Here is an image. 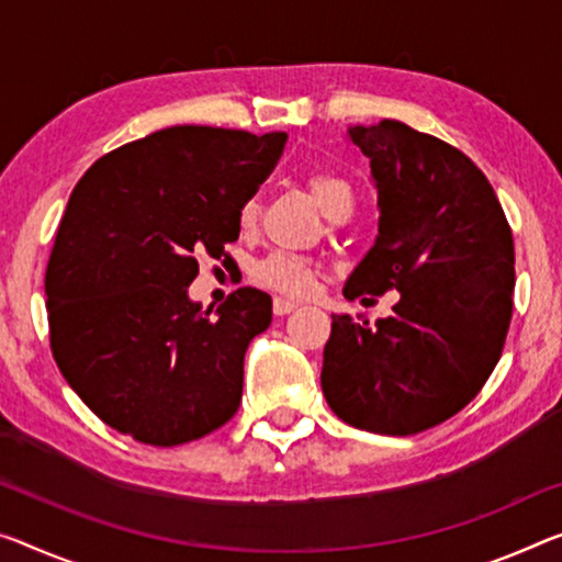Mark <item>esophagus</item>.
Segmentation results:
<instances>
[{"instance_id":"esophagus-1","label":"esophagus","mask_w":562,"mask_h":562,"mask_svg":"<svg viewBox=\"0 0 562 562\" xmlns=\"http://www.w3.org/2000/svg\"><path fill=\"white\" fill-rule=\"evenodd\" d=\"M293 308H299L296 301H291V299H283V296H276V299H273V314H276V316L291 314Z\"/></svg>"}]
</instances>
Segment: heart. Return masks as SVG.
<instances>
[{"label": "heart", "instance_id": "obj_1", "mask_svg": "<svg viewBox=\"0 0 562 562\" xmlns=\"http://www.w3.org/2000/svg\"><path fill=\"white\" fill-rule=\"evenodd\" d=\"M308 191L316 198V203L322 205V211L334 221L339 218V215H351L353 201H357L353 186L334 170L311 172ZM258 211H261L258 198L248 195L246 201L238 205V226L254 228L258 221ZM316 276L318 266L311 261L308 256L291 251H271L254 266V279L261 283V286L281 291L286 293V296H306V293L314 289Z\"/></svg>", "mask_w": 562, "mask_h": 562}]
</instances>
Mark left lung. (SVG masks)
<instances>
[{"label": "left lung", "instance_id": "8db88e82", "mask_svg": "<svg viewBox=\"0 0 562 562\" xmlns=\"http://www.w3.org/2000/svg\"><path fill=\"white\" fill-rule=\"evenodd\" d=\"M379 191V238L344 296L400 291L390 318L331 316L322 390L347 425L409 437L480 394L513 318L515 244L490 180L400 120L349 127Z\"/></svg>", "mask_w": 562, "mask_h": 562}]
</instances>
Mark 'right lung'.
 <instances>
[{"label": "right lung", "mask_w": 562, "mask_h": 562, "mask_svg": "<svg viewBox=\"0 0 562 562\" xmlns=\"http://www.w3.org/2000/svg\"><path fill=\"white\" fill-rule=\"evenodd\" d=\"M283 145L286 133L176 125L102 155L75 186L45 273L49 349L77 396L135 442H193L238 412L271 296L238 289L203 314L188 286L198 256L226 261L238 205Z\"/></svg>", "instance_id": "obj_1"}]
</instances>
